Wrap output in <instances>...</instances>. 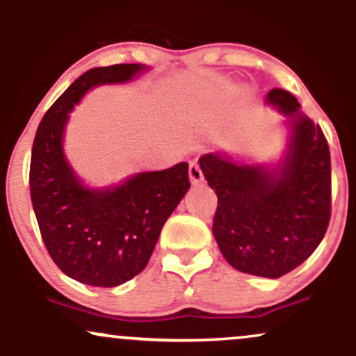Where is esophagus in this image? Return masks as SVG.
I'll return each mask as SVG.
<instances>
[{
  "instance_id": "1",
  "label": "esophagus",
  "mask_w": 356,
  "mask_h": 356,
  "mask_svg": "<svg viewBox=\"0 0 356 356\" xmlns=\"http://www.w3.org/2000/svg\"><path fill=\"white\" fill-rule=\"evenodd\" d=\"M189 177H191L192 184H199L204 181V174H202L201 165H199L195 161L189 164Z\"/></svg>"
}]
</instances>
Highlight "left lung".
<instances>
[{"instance_id":"8db88e82","label":"left lung","mask_w":356,"mask_h":356,"mask_svg":"<svg viewBox=\"0 0 356 356\" xmlns=\"http://www.w3.org/2000/svg\"><path fill=\"white\" fill-rule=\"evenodd\" d=\"M264 104L283 113L286 149L275 162L227 152L199 159L218 195L212 234L224 259L241 273L281 277L305 263L325 238L332 209V162L320 125L283 88Z\"/></svg>"}]
</instances>
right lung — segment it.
Here are the masks:
<instances>
[{
    "label": "right lung",
    "mask_w": 356,
    "mask_h": 356,
    "mask_svg": "<svg viewBox=\"0 0 356 356\" xmlns=\"http://www.w3.org/2000/svg\"><path fill=\"white\" fill-rule=\"evenodd\" d=\"M149 70L142 63H124L85 72L36 130L30 165L33 211L51 259L79 283L113 288L144 271L162 226L191 187L187 162L92 187L65 154L70 113L90 90L130 83Z\"/></svg>",
    "instance_id": "1"
}]
</instances>
